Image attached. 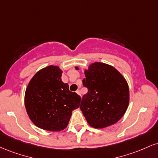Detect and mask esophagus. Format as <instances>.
Segmentation results:
<instances>
[{"label": "esophagus", "instance_id": "1", "mask_svg": "<svg viewBox=\"0 0 158 158\" xmlns=\"http://www.w3.org/2000/svg\"><path fill=\"white\" fill-rule=\"evenodd\" d=\"M76 92H77V94H79V95L80 96V97H81V92H80V90H77V91H76Z\"/></svg>", "mask_w": 158, "mask_h": 158}]
</instances>
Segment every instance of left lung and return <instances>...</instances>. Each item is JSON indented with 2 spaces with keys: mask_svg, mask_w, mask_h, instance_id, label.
<instances>
[{
  "mask_svg": "<svg viewBox=\"0 0 158 158\" xmlns=\"http://www.w3.org/2000/svg\"><path fill=\"white\" fill-rule=\"evenodd\" d=\"M85 75L82 83L88 93L83 96L80 109L88 124L102 128L118 122L129 103V88L125 78L114 67L101 62L90 64Z\"/></svg>",
  "mask_w": 158,
  "mask_h": 158,
  "instance_id": "8db88e82",
  "label": "left lung"
}]
</instances>
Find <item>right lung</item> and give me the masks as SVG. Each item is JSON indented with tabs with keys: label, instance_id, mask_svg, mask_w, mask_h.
I'll list each match as a JSON object with an SVG mask.
<instances>
[{
	"label": "right lung",
	"instance_id": "add662e5",
	"mask_svg": "<svg viewBox=\"0 0 158 158\" xmlns=\"http://www.w3.org/2000/svg\"><path fill=\"white\" fill-rule=\"evenodd\" d=\"M62 70L50 66L38 71L25 92L27 114L36 126L50 131H59L68 126L72 111L79 107L81 97L69 90L61 81Z\"/></svg>",
	"mask_w": 158,
	"mask_h": 158
}]
</instances>
